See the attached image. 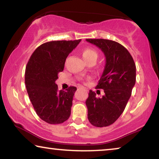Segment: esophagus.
Wrapping results in <instances>:
<instances>
[{
  "mask_svg": "<svg viewBox=\"0 0 159 159\" xmlns=\"http://www.w3.org/2000/svg\"><path fill=\"white\" fill-rule=\"evenodd\" d=\"M80 88V89H84L85 91H87V90H88L87 89H85V88Z\"/></svg>",
  "mask_w": 159,
  "mask_h": 159,
  "instance_id": "esophagus-1",
  "label": "esophagus"
}]
</instances>
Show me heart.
<instances>
[{"label": "heart", "instance_id": "1", "mask_svg": "<svg viewBox=\"0 0 159 159\" xmlns=\"http://www.w3.org/2000/svg\"><path fill=\"white\" fill-rule=\"evenodd\" d=\"M83 58L85 61H88L91 60H96L98 57V53L96 51L90 48H87L83 49L81 52Z\"/></svg>", "mask_w": 159, "mask_h": 159}]
</instances>
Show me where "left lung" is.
I'll return each mask as SVG.
<instances>
[{
	"instance_id": "1",
	"label": "left lung",
	"mask_w": 159,
	"mask_h": 159,
	"mask_svg": "<svg viewBox=\"0 0 159 159\" xmlns=\"http://www.w3.org/2000/svg\"><path fill=\"white\" fill-rule=\"evenodd\" d=\"M103 52L106 59L103 73L96 88L104 90L102 98L90 90L85 102L88 118L96 127L114 123L124 111L135 84L136 66L130 52L118 43L107 39H86Z\"/></svg>"
}]
</instances>
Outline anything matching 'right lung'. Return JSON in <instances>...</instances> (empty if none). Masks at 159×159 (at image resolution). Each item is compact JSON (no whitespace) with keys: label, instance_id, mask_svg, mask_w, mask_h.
Returning a JSON list of instances; mask_svg holds the SVG:
<instances>
[{"label":"right lung","instance_id":"add662e5","mask_svg":"<svg viewBox=\"0 0 159 159\" xmlns=\"http://www.w3.org/2000/svg\"><path fill=\"white\" fill-rule=\"evenodd\" d=\"M81 40L47 42L32 54L25 71V85L37 115L50 124H60L71 115L76 88L58 90L55 83L66 57Z\"/></svg>","mask_w":159,"mask_h":159}]
</instances>
